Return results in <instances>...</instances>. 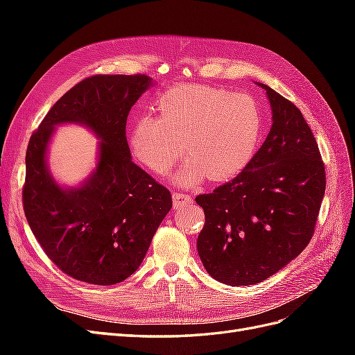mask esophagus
I'll use <instances>...</instances> for the list:
<instances>
[{"mask_svg": "<svg viewBox=\"0 0 355 355\" xmlns=\"http://www.w3.org/2000/svg\"><path fill=\"white\" fill-rule=\"evenodd\" d=\"M192 201V197L188 194H184V192H175L173 194V206L175 209H179L185 204H189Z\"/></svg>", "mask_w": 355, "mask_h": 355, "instance_id": "obj_1", "label": "esophagus"}]
</instances>
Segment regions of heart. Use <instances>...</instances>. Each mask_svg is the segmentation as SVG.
<instances>
[{"instance_id":"heart-1","label":"heart","mask_w":355,"mask_h":355,"mask_svg":"<svg viewBox=\"0 0 355 355\" xmlns=\"http://www.w3.org/2000/svg\"><path fill=\"white\" fill-rule=\"evenodd\" d=\"M157 116L135 121L128 144L133 155L159 176L175 175L180 187L198 185L207 176L227 180L250 163L263 132L261 105L250 94L204 85H175L155 101ZM184 148H181V144Z\"/></svg>"}]
</instances>
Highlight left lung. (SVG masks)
<instances>
[{
	"label": "left lung",
	"mask_w": 355,
	"mask_h": 355,
	"mask_svg": "<svg viewBox=\"0 0 355 355\" xmlns=\"http://www.w3.org/2000/svg\"><path fill=\"white\" fill-rule=\"evenodd\" d=\"M272 125L240 175L196 197L206 214L197 250L220 283L252 286L302 253L326 191L318 145L296 106L266 84Z\"/></svg>",
	"instance_id": "obj_1"
}]
</instances>
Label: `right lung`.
<instances>
[{"instance_id": "add662e5", "label": "right lung", "mask_w": 355, "mask_h": 355, "mask_svg": "<svg viewBox=\"0 0 355 355\" xmlns=\"http://www.w3.org/2000/svg\"><path fill=\"white\" fill-rule=\"evenodd\" d=\"M146 75H94L67 92L32 133L24 210L46 254L75 280L111 286L130 277L171 209V196L132 161L127 115L153 87ZM60 123L87 126L101 142L98 164L77 187H60L46 164Z\"/></svg>"}]
</instances>
